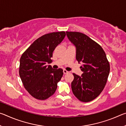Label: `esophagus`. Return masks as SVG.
<instances>
[{"label": "esophagus", "mask_w": 126, "mask_h": 126, "mask_svg": "<svg viewBox=\"0 0 126 126\" xmlns=\"http://www.w3.org/2000/svg\"><path fill=\"white\" fill-rule=\"evenodd\" d=\"M68 72H68L67 71H66V70H65V69L63 70V73H64V74H67V73H68Z\"/></svg>", "instance_id": "1"}]
</instances>
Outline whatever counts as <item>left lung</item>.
<instances>
[{
    "mask_svg": "<svg viewBox=\"0 0 126 126\" xmlns=\"http://www.w3.org/2000/svg\"><path fill=\"white\" fill-rule=\"evenodd\" d=\"M68 39L75 46L76 59L83 73H73L71 83L74 95L84 102L92 101L100 94L107 81L110 67L101 46L84 34L66 32Z\"/></svg>",
    "mask_w": 126,
    "mask_h": 126,
    "instance_id": "1",
    "label": "left lung"
}]
</instances>
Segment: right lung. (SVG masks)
<instances>
[{"instance_id": "1", "label": "right lung", "mask_w": 126, "mask_h": 126, "mask_svg": "<svg viewBox=\"0 0 126 126\" xmlns=\"http://www.w3.org/2000/svg\"><path fill=\"white\" fill-rule=\"evenodd\" d=\"M64 32H53L35 40L20 59L19 76L24 88L35 98L44 100L55 93L63 74L62 69H54L48 65L53 52L62 42Z\"/></svg>"}]
</instances>
